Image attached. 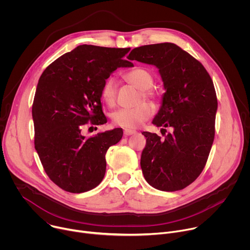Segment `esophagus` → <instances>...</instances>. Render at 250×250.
I'll use <instances>...</instances> for the list:
<instances>
[{
    "label": "esophagus",
    "instance_id": "esophagus-1",
    "mask_svg": "<svg viewBox=\"0 0 250 250\" xmlns=\"http://www.w3.org/2000/svg\"><path fill=\"white\" fill-rule=\"evenodd\" d=\"M124 133H125V135H131V134H135V133H136V130L125 128V131H124Z\"/></svg>",
    "mask_w": 250,
    "mask_h": 250
}]
</instances>
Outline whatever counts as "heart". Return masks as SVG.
Masks as SVG:
<instances>
[{
    "mask_svg": "<svg viewBox=\"0 0 250 250\" xmlns=\"http://www.w3.org/2000/svg\"><path fill=\"white\" fill-rule=\"evenodd\" d=\"M127 82L132 84L141 91L142 99L152 102H158V95L151 88L154 84V78L149 71L142 67H135L125 74ZM117 83L112 77L106 79L101 89L102 101L109 106H114L116 104ZM154 114L153 106L148 103H141L135 108L121 109L115 112L112 116L113 123L116 125L125 128H137L145 122L149 120Z\"/></svg>",
    "mask_w": 250,
    "mask_h": 250,
    "instance_id": "heart-1",
    "label": "heart"
}]
</instances>
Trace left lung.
Masks as SVG:
<instances>
[{
	"label": "left lung",
	"instance_id": "obj_1",
	"mask_svg": "<svg viewBox=\"0 0 250 250\" xmlns=\"http://www.w3.org/2000/svg\"><path fill=\"white\" fill-rule=\"evenodd\" d=\"M127 58L159 69L166 92L152 124L173 128L164 139L142 132V173L155 189L182 190L202 173L215 138L218 100L212 80L200 61L171 42L136 47Z\"/></svg>",
	"mask_w": 250,
	"mask_h": 250
}]
</instances>
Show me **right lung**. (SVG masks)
I'll return each instance as SVG.
<instances>
[{"mask_svg": "<svg viewBox=\"0 0 250 250\" xmlns=\"http://www.w3.org/2000/svg\"><path fill=\"white\" fill-rule=\"evenodd\" d=\"M130 48L79 45L52 62L41 76L32 104L34 147L49 179L70 193L96 188L105 173V152L123 137L115 128L85 137L86 124L106 123L104 82L119 67H132Z\"/></svg>", "mask_w": 250, "mask_h": 250, "instance_id": "1", "label": "right lung"}]
</instances>
